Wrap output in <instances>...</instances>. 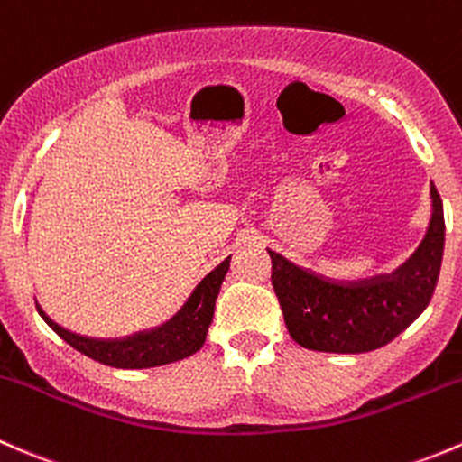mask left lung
Segmentation results:
<instances>
[{"mask_svg": "<svg viewBox=\"0 0 462 462\" xmlns=\"http://www.w3.org/2000/svg\"><path fill=\"white\" fill-rule=\"evenodd\" d=\"M431 220L416 254L393 275L340 284L311 273L275 251L271 284L289 336L313 351L365 354L392 342L427 309L445 251L443 199L431 184Z\"/></svg>", "mask_w": 462, "mask_h": 462, "instance_id": "obj_1", "label": "left lung"}]
</instances>
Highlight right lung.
Segmentation results:
<instances>
[{"label": "right lung", "instance_id": "1", "mask_svg": "<svg viewBox=\"0 0 462 462\" xmlns=\"http://www.w3.org/2000/svg\"><path fill=\"white\" fill-rule=\"evenodd\" d=\"M229 260L231 258H226L225 263L217 264L193 289L184 307L169 322H164L158 329L142 331V334L125 337V340H95V337L73 334V331L64 329V327L51 320L40 304H37V311L61 340L69 342L79 354L88 356V358L97 360L102 365H108V367L149 369L178 363V360L189 358V356L202 349L213 320L216 298L220 293L222 280L229 271Z\"/></svg>", "mask_w": 462, "mask_h": 462}]
</instances>
